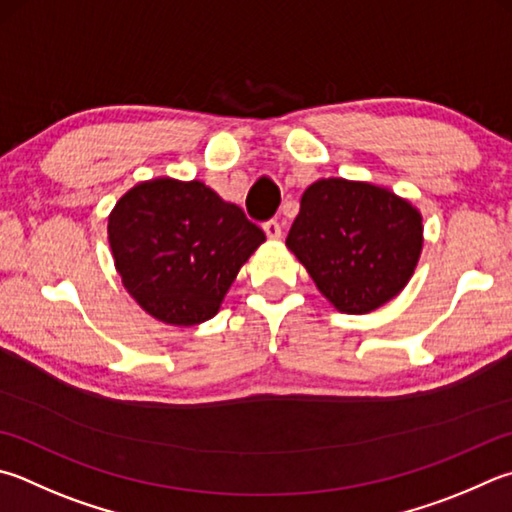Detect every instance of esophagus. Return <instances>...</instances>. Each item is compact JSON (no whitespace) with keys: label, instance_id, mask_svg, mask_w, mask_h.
<instances>
[{"label":"esophagus","instance_id":"esophagus-1","mask_svg":"<svg viewBox=\"0 0 512 512\" xmlns=\"http://www.w3.org/2000/svg\"><path fill=\"white\" fill-rule=\"evenodd\" d=\"M262 228H264L268 239H280V237H282V224H280V221H277V219L264 221Z\"/></svg>","mask_w":512,"mask_h":512}]
</instances>
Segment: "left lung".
I'll use <instances>...</instances> for the list:
<instances>
[{"label":"left lung","instance_id":"8db88e82","mask_svg":"<svg viewBox=\"0 0 512 512\" xmlns=\"http://www.w3.org/2000/svg\"><path fill=\"white\" fill-rule=\"evenodd\" d=\"M286 246L342 313H369L410 282L423 246L421 215L394 192L324 179L306 188Z\"/></svg>","mask_w":512,"mask_h":512}]
</instances>
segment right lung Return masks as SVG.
Segmentation results:
<instances>
[{
    "mask_svg": "<svg viewBox=\"0 0 512 512\" xmlns=\"http://www.w3.org/2000/svg\"><path fill=\"white\" fill-rule=\"evenodd\" d=\"M109 246L129 295L179 327L217 315L241 264L266 239L201 181L138 183L109 215Z\"/></svg>",
    "mask_w": 512,
    "mask_h": 512,
    "instance_id": "add662e5",
    "label": "right lung"
}]
</instances>
